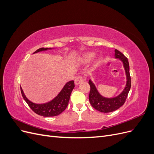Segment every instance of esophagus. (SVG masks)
Here are the masks:
<instances>
[{"label":"esophagus","instance_id":"34e87169","mask_svg":"<svg viewBox=\"0 0 154 154\" xmlns=\"http://www.w3.org/2000/svg\"><path fill=\"white\" fill-rule=\"evenodd\" d=\"M84 80V78H83V76L82 75H78L76 78L75 80H74V82H75L76 85H79L81 82H82Z\"/></svg>","mask_w":154,"mask_h":154}]
</instances>
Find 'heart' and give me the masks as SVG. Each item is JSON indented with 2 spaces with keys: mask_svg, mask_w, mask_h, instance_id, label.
Instances as JSON below:
<instances>
[{
  "mask_svg": "<svg viewBox=\"0 0 154 154\" xmlns=\"http://www.w3.org/2000/svg\"><path fill=\"white\" fill-rule=\"evenodd\" d=\"M94 57V53H87L84 55V57H83V59H84L85 61L88 62V61H90L91 59H92Z\"/></svg>",
  "mask_w": 154,
  "mask_h": 154,
  "instance_id": "1",
  "label": "heart"
}]
</instances>
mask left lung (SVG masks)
I'll use <instances>...</instances> for the list:
<instances>
[{"mask_svg": "<svg viewBox=\"0 0 154 154\" xmlns=\"http://www.w3.org/2000/svg\"><path fill=\"white\" fill-rule=\"evenodd\" d=\"M115 57L116 58H119L123 62L127 79V85L121 94L113 98H106L99 94L95 85L93 84L91 80H90L88 81V83L91 87L89 96H88L90 103L93 108L101 112H110L116 110L123 106L127 100L130 87H131V78L130 75L129 63L127 58L117 49H115Z\"/></svg>", "mask_w": 154, "mask_h": 154, "instance_id": "obj_1", "label": "left lung"}]
</instances>
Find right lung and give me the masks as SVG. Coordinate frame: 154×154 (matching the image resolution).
Instances as JSON below:
<instances>
[{"label": "right lung", "mask_w": 154, "mask_h": 154, "mask_svg": "<svg viewBox=\"0 0 154 154\" xmlns=\"http://www.w3.org/2000/svg\"><path fill=\"white\" fill-rule=\"evenodd\" d=\"M49 48H42L37 49L35 53H36L40 51H45ZM74 87V82L73 80L67 82L64 86L58 95L48 103L44 104H36L27 100L20 87V91L23 98L24 99L27 105L31 109V110L36 114L44 117H53L61 114L63 111L67 108L69 103L71 94Z\"/></svg>", "instance_id": "obj_1"}]
</instances>
